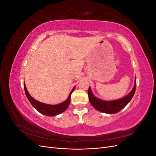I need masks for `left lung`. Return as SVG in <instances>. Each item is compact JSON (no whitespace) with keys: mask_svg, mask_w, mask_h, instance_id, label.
<instances>
[{"mask_svg":"<svg viewBox=\"0 0 156 156\" xmlns=\"http://www.w3.org/2000/svg\"><path fill=\"white\" fill-rule=\"evenodd\" d=\"M136 87V84L135 79V85L130 93L127 94L126 96L120 99V100L115 101H104L96 98L92 94L90 87H89L88 91L89 101L90 102L91 105L96 110L105 113H108V114H115V113L119 112L128 104V103L131 101L132 98L134 96Z\"/></svg>","mask_w":156,"mask_h":156,"instance_id":"obj_1","label":"left lung"}]
</instances>
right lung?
I'll list each match as a JSON object with an SVG mask.
<instances>
[{
  "mask_svg": "<svg viewBox=\"0 0 156 156\" xmlns=\"http://www.w3.org/2000/svg\"><path fill=\"white\" fill-rule=\"evenodd\" d=\"M24 89H25V92L26 96L28 98V100H29L30 103H31V105L34 107L37 111L40 112V113H41V114H43L45 116H56V115L60 114V113L63 112L68 107L69 103H70L71 94H72V93L73 92L75 87H73L72 90L71 91L67 100L58 105L45 104V103H41L38 101L34 100V99L30 95L29 93L28 92L25 83H24Z\"/></svg>",
  "mask_w": 156,
  "mask_h": 156,
  "instance_id": "1",
  "label": "right lung"
}]
</instances>
